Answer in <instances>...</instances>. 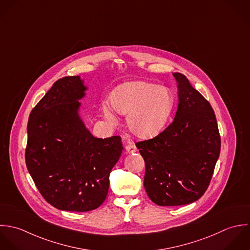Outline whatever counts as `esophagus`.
Listing matches in <instances>:
<instances>
[{
    "mask_svg": "<svg viewBox=\"0 0 250 250\" xmlns=\"http://www.w3.org/2000/svg\"><path fill=\"white\" fill-rule=\"evenodd\" d=\"M125 148L126 152H128V153H133V152H135V151L137 150L136 147H135V146H134V144H132V143L127 144Z\"/></svg>",
    "mask_w": 250,
    "mask_h": 250,
    "instance_id": "obj_1",
    "label": "esophagus"
}]
</instances>
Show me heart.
<instances>
[{"mask_svg":"<svg viewBox=\"0 0 250 250\" xmlns=\"http://www.w3.org/2000/svg\"><path fill=\"white\" fill-rule=\"evenodd\" d=\"M173 104L174 98L168 88L144 81L125 83L111 97L112 108L121 115H127L129 131L142 139L151 138L162 130ZM103 115L110 124L116 123L109 106H103Z\"/></svg>","mask_w":250,"mask_h":250,"instance_id":"b5f03b06","label":"heart"}]
</instances>
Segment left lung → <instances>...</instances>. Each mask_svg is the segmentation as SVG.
Here are the masks:
<instances>
[{
  "label": "left lung",
  "mask_w": 250,
  "mask_h": 250,
  "mask_svg": "<svg viewBox=\"0 0 250 250\" xmlns=\"http://www.w3.org/2000/svg\"><path fill=\"white\" fill-rule=\"evenodd\" d=\"M173 74L179 89L173 122L155 137L136 143L146 165V192L158 206H182L201 198L221 147L209 102L184 74Z\"/></svg>",
  "instance_id": "8db88e82"
}]
</instances>
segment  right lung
Segmentation results:
<instances>
[{"label": "right lung", "instance_id": "right-lung-1", "mask_svg": "<svg viewBox=\"0 0 250 250\" xmlns=\"http://www.w3.org/2000/svg\"><path fill=\"white\" fill-rule=\"evenodd\" d=\"M86 87L79 76L57 80L32 110L25 160L42 197L53 207L89 211L106 199L120 159V136L96 138L78 115Z\"/></svg>", "mask_w": 250, "mask_h": 250}]
</instances>
